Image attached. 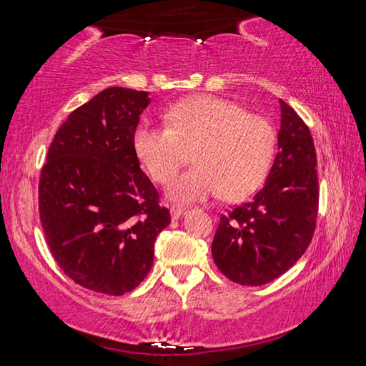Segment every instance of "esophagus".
I'll return each instance as SVG.
<instances>
[{"label": "esophagus", "mask_w": 366, "mask_h": 366, "mask_svg": "<svg viewBox=\"0 0 366 366\" xmlns=\"http://www.w3.org/2000/svg\"><path fill=\"white\" fill-rule=\"evenodd\" d=\"M187 213V208H184V207H176V205H172L171 207V216L174 219H177L179 216H182V214H185Z\"/></svg>", "instance_id": "1"}]
</instances>
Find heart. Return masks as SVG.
Returning a JSON list of instances; mask_svg holds the SVG:
<instances>
[{"label":"heart","instance_id":"b5f03b06","mask_svg":"<svg viewBox=\"0 0 366 366\" xmlns=\"http://www.w3.org/2000/svg\"><path fill=\"white\" fill-rule=\"evenodd\" d=\"M166 121L142 122L134 147L158 184L172 181L194 158L197 166L171 184L172 200H205L219 192L226 200H239L264 181L276 150L274 127L264 116L226 98L202 95L169 108Z\"/></svg>","mask_w":366,"mask_h":366}]
</instances>
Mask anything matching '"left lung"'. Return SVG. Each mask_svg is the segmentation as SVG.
<instances>
[{"label":"left lung","mask_w":366,"mask_h":366,"mask_svg":"<svg viewBox=\"0 0 366 366\" xmlns=\"http://www.w3.org/2000/svg\"><path fill=\"white\" fill-rule=\"evenodd\" d=\"M281 103L274 163L252 202L221 214L212 253L232 282L263 286L297 263L310 245L318 216L317 152L302 117Z\"/></svg>","instance_id":"left-lung-1"}]
</instances>
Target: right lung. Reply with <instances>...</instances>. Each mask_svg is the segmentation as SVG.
<instances>
[{"mask_svg": "<svg viewBox=\"0 0 366 366\" xmlns=\"http://www.w3.org/2000/svg\"><path fill=\"white\" fill-rule=\"evenodd\" d=\"M147 92L111 86L74 109L49 145L39 212L49 252L67 277L94 292L122 295L153 266L169 209L135 153Z\"/></svg>", "mask_w": 366, "mask_h": 366, "instance_id": "obj_1", "label": "right lung"}]
</instances>
